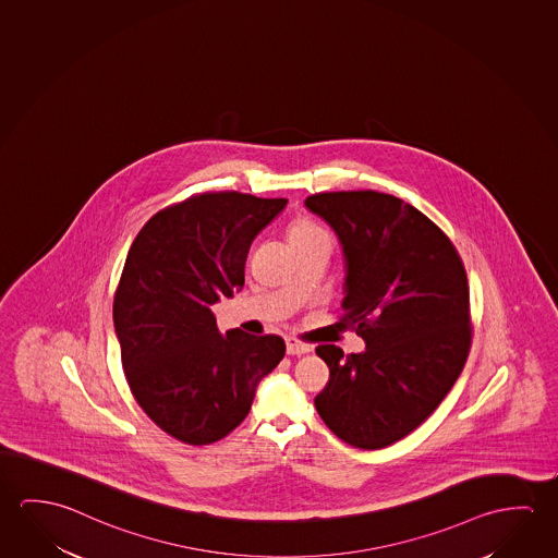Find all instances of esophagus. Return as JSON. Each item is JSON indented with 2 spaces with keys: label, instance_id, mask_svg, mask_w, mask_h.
<instances>
[{
  "label": "esophagus",
  "instance_id": "1",
  "mask_svg": "<svg viewBox=\"0 0 558 558\" xmlns=\"http://www.w3.org/2000/svg\"><path fill=\"white\" fill-rule=\"evenodd\" d=\"M284 343H287V353L289 354H306L314 351V347L308 345V343H302V341L294 339V337H289Z\"/></svg>",
  "mask_w": 558,
  "mask_h": 558
}]
</instances>
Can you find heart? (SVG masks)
I'll list each match as a JSON object with an SVG mask.
<instances>
[{
	"label": "heart",
	"mask_w": 558,
	"mask_h": 558,
	"mask_svg": "<svg viewBox=\"0 0 558 558\" xmlns=\"http://www.w3.org/2000/svg\"><path fill=\"white\" fill-rule=\"evenodd\" d=\"M291 244H306V242H329L328 232L308 219H299L289 229Z\"/></svg>",
	"instance_id": "obj_1"
}]
</instances>
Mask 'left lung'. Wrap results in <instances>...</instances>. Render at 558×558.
I'll return each mask as SVG.
<instances>
[{"mask_svg":"<svg viewBox=\"0 0 558 558\" xmlns=\"http://www.w3.org/2000/svg\"><path fill=\"white\" fill-rule=\"evenodd\" d=\"M304 205L343 246L337 324L366 341L363 353L316 349L329 381L314 403L337 438L380 450L425 423L460 378L471 347L465 267L442 230L396 195L324 192Z\"/></svg>","mask_w":558,"mask_h":558,"instance_id":"left-lung-1","label":"left lung"}]
</instances>
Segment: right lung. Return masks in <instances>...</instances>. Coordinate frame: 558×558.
<instances>
[{
    "instance_id": "obj_1",
    "label": "right lung",
    "mask_w": 558,
    "mask_h": 558,
    "mask_svg": "<svg viewBox=\"0 0 558 558\" xmlns=\"http://www.w3.org/2000/svg\"><path fill=\"white\" fill-rule=\"evenodd\" d=\"M284 197L205 192L155 213L133 240L114 294L125 380L155 425L192 446L246 418L257 381L284 356L279 336L230 329L215 302L244 287L250 244Z\"/></svg>"
}]
</instances>
